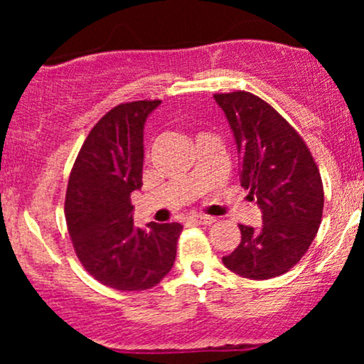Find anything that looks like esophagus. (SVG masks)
<instances>
[{"instance_id": "esophagus-1", "label": "esophagus", "mask_w": 364, "mask_h": 364, "mask_svg": "<svg viewBox=\"0 0 364 364\" xmlns=\"http://www.w3.org/2000/svg\"><path fill=\"white\" fill-rule=\"evenodd\" d=\"M191 220L196 224H212V223H215V217L205 215V214H195V215H191Z\"/></svg>"}]
</instances>
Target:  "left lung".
Here are the masks:
<instances>
[{
  "label": "left lung",
  "mask_w": 364,
  "mask_h": 364,
  "mask_svg": "<svg viewBox=\"0 0 364 364\" xmlns=\"http://www.w3.org/2000/svg\"><path fill=\"white\" fill-rule=\"evenodd\" d=\"M235 133L241 186L262 208L258 229L240 224L241 243L223 258L241 277L263 281L286 274L310 248L323 214L318 166L303 136L252 92L214 94Z\"/></svg>",
  "instance_id": "1"
}]
</instances>
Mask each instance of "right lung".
Wrapping results in <instances>:
<instances>
[{
  "label": "right lung",
  "mask_w": 364,
  "mask_h": 364,
  "mask_svg": "<svg viewBox=\"0 0 364 364\" xmlns=\"http://www.w3.org/2000/svg\"><path fill=\"white\" fill-rule=\"evenodd\" d=\"M161 101L123 102L83 141L66 186L65 215L83 269L118 291L157 286L176 258L179 223L133 225L132 191L140 190L144 124Z\"/></svg>",
  "instance_id": "1"
}]
</instances>
